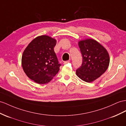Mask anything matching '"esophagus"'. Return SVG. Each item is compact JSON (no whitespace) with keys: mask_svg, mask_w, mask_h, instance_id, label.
Returning <instances> with one entry per match:
<instances>
[{"mask_svg":"<svg viewBox=\"0 0 126 126\" xmlns=\"http://www.w3.org/2000/svg\"><path fill=\"white\" fill-rule=\"evenodd\" d=\"M69 63H70V61H65V62H64V64H66Z\"/></svg>","mask_w":126,"mask_h":126,"instance_id":"1","label":"esophagus"}]
</instances>
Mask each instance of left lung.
Listing matches in <instances>:
<instances>
[{
    "instance_id": "1",
    "label": "left lung",
    "mask_w": 126,
    "mask_h": 126,
    "mask_svg": "<svg viewBox=\"0 0 126 126\" xmlns=\"http://www.w3.org/2000/svg\"><path fill=\"white\" fill-rule=\"evenodd\" d=\"M82 56V65L76 70V75L87 82H91L104 73L109 65L110 56L107 50L93 39L78 42Z\"/></svg>"
}]
</instances>
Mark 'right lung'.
<instances>
[{"mask_svg": "<svg viewBox=\"0 0 126 126\" xmlns=\"http://www.w3.org/2000/svg\"><path fill=\"white\" fill-rule=\"evenodd\" d=\"M56 40L46 35L32 40L23 51L22 66L26 75L39 84L50 81L59 72V63L54 48Z\"/></svg>", "mask_w": 126, "mask_h": 126, "instance_id": "obj_1", "label": "right lung"}]
</instances>
